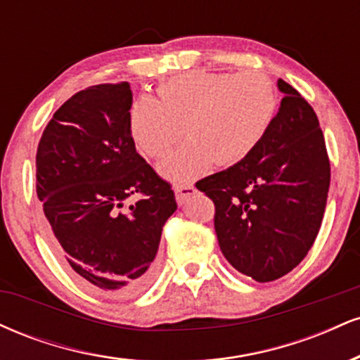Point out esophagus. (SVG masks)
I'll list each match as a JSON object with an SVG mask.
<instances>
[{"label":"esophagus","mask_w":360,"mask_h":360,"mask_svg":"<svg viewBox=\"0 0 360 360\" xmlns=\"http://www.w3.org/2000/svg\"><path fill=\"white\" fill-rule=\"evenodd\" d=\"M174 193H176L177 203L183 205L189 196H193V194L196 193V188H194L193 184H181V186H176Z\"/></svg>","instance_id":"34e87169"}]
</instances>
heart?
Wrapping results in <instances>:
<instances>
[{
	"mask_svg": "<svg viewBox=\"0 0 360 360\" xmlns=\"http://www.w3.org/2000/svg\"><path fill=\"white\" fill-rule=\"evenodd\" d=\"M279 108L274 81L259 71H189L157 86V100L140 96L128 111L131 140L146 157L160 159V172L176 183L212 169L242 162L267 135Z\"/></svg>",
	"mask_w": 360,
	"mask_h": 360,
	"instance_id": "heart-1",
	"label": "heart"
}]
</instances>
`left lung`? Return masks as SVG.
Wrapping results in <instances>:
<instances>
[{
  "mask_svg": "<svg viewBox=\"0 0 360 360\" xmlns=\"http://www.w3.org/2000/svg\"><path fill=\"white\" fill-rule=\"evenodd\" d=\"M274 122L242 162L198 181L214 203L225 259L257 283L276 281L307 257L323 220L330 159L315 110L279 79Z\"/></svg>",
  "mask_w": 360,
  "mask_h": 360,
  "instance_id": "obj_1",
  "label": "left lung"
}]
</instances>
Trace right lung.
<instances>
[{
	"label": "right lung",
	"instance_id": "1",
	"mask_svg": "<svg viewBox=\"0 0 360 360\" xmlns=\"http://www.w3.org/2000/svg\"><path fill=\"white\" fill-rule=\"evenodd\" d=\"M128 82L79 91L53 113L37 148V196L57 257L96 291L131 298L152 283L174 191L128 130ZM142 198L127 214L122 201Z\"/></svg>",
	"mask_w": 360,
	"mask_h": 360
}]
</instances>
